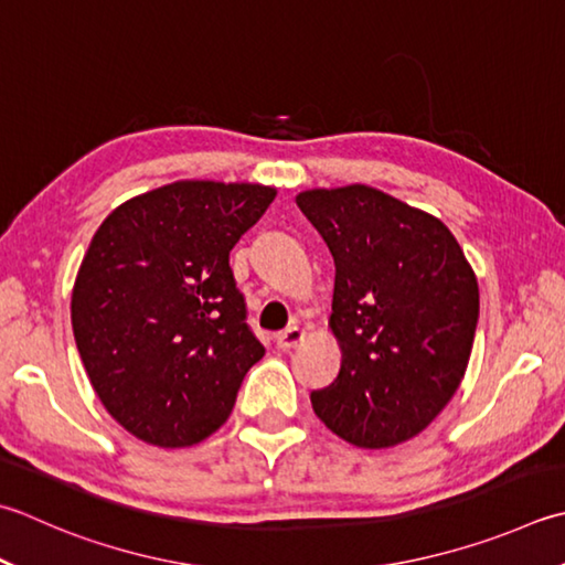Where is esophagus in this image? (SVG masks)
Listing matches in <instances>:
<instances>
[{
  "label": "esophagus",
  "instance_id": "esophagus-1",
  "mask_svg": "<svg viewBox=\"0 0 565 565\" xmlns=\"http://www.w3.org/2000/svg\"><path fill=\"white\" fill-rule=\"evenodd\" d=\"M306 333L298 326H289L286 330H281V333H276V348L279 350H294L303 342Z\"/></svg>",
  "mask_w": 565,
  "mask_h": 565
}]
</instances>
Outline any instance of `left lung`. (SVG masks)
Segmentation results:
<instances>
[{"instance_id": "1", "label": "left lung", "mask_w": 565, "mask_h": 565, "mask_svg": "<svg viewBox=\"0 0 565 565\" xmlns=\"http://www.w3.org/2000/svg\"><path fill=\"white\" fill-rule=\"evenodd\" d=\"M335 259L328 326L340 372L311 394L316 416L358 448L406 444L466 377L480 313L478 276L426 210L352 183L296 195Z\"/></svg>"}]
</instances>
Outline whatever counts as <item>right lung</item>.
<instances>
[{
    "label": "right lung",
    "mask_w": 565,
    "mask_h": 565,
    "mask_svg": "<svg viewBox=\"0 0 565 565\" xmlns=\"http://www.w3.org/2000/svg\"><path fill=\"white\" fill-rule=\"evenodd\" d=\"M274 198L262 183L175 181L97 227L75 276L73 335L107 414L143 444L213 436L264 358L230 249Z\"/></svg>",
    "instance_id": "right-lung-1"
}]
</instances>
